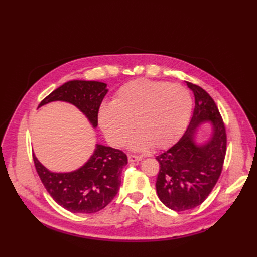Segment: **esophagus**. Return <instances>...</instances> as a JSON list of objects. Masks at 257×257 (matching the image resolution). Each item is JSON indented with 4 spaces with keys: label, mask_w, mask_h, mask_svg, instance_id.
I'll return each mask as SVG.
<instances>
[{
    "label": "esophagus",
    "mask_w": 257,
    "mask_h": 257,
    "mask_svg": "<svg viewBox=\"0 0 257 257\" xmlns=\"http://www.w3.org/2000/svg\"><path fill=\"white\" fill-rule=\"evenodd\" d=\"M128 160H129V163H134V161H140V160H142V156L134 155V154H129L128 155Z\"/></svg>",
    "instance_id": "esophagus-1"
}]
</instances>
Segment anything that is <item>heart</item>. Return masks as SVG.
Segmentation results:
<instances>
[{
  "label": "heart",
  "instance_id": "1",
  "mask_svg": "<svg viewBox=\"0 0 257 257\" xmlns=\"http://www.w3.org/2000/svg\"><path fill=\"white\" fill-rule=\"evenodd\" d=\"M192 108L193 99L186 88L139 79L121 86L111 104L101 107L99 124L107 141L114 147L130 138L133 125L139 132L131 144L134 149L150 145L165 148L180 136Z\"/></svg>",
  "mask_w": 257,
  "mask_h": 257
}]
</instances>
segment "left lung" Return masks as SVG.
<instances>
[{
	"instance_id": "obj_1",
	"label": "left lung",
	"mask_w": 257,
	"mask_h": 257,
	"mask_svg": "<svg viewBox=\"0 0 257 257\" xmlns=\"http://www.w3.org/2000/svg\"><path fill=\"white\" fill-rule=\"evenodd\" d=\"M195 96V109L181 139L156 159L160 169L156 192L172 210L184 211L203 203L217 184L226 155L227 136L223 118L209 94L199 85L187 82ZM209 120L214 126L205 144L194 142L195 129Z\"/></svg>"
}]
</instances>
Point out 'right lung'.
<instances>
[{
	"instance_id": "1",
	"label": "right lung",
	"mask_w": 257,
	"mask_h": 257,
	"mask_svg": "<svg viewBox=\"0 0 257 257\" xmlns=\"http://www.w3.org/2000/svg\"><path fill=\"white\" fill-rule=\"evenodd\" d=\"M107 91L106 84L98 81L73 80L52 91L38 107L53 101L69 102L97 127L99 109ZM33 161L40 180L57 204L71 212L93 213L106 207L116 196L121 170L128 159L123 151L97 145L87 163L71 173L50 172L34 154Z\"/></svg>"
}]
</instances>
